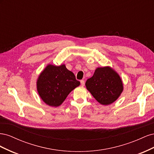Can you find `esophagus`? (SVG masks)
Masks as SVG:
<instances>
[{
	"label": "esophagus",
	"instance_id": "esophagus-1",
	"mask_svg": "<svg viewBox=\"0 0 154 154\" xmlns=\"http://www.w3.org/2000/svg\"><path fill=\"white\" fill-rule=\"evenodd\" d=\"M81 85H82V86H84L85 85V80H81Z\"/></svg>",
	"mask_w": 154,
	"mask_h": 154
}]
</instances>
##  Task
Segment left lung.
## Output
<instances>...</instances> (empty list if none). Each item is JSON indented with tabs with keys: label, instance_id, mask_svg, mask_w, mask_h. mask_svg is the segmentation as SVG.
I'll return each instance as SVG.
<instances>
[{
	"label": "left lung",
	"instance_id": "obj_1",
	"mask_svg": "<svg viewBox=\"0 0 154 154\" xmlns=\"http://www.w3.org/2000/svg\"><path fill=\"white\" fill-rule=\"evenodd\" d=\"M85 86L97 101L103 105L114 103L123 91L121 77L109 66L97 67L93 76L87 80Z\"/></svg>",
	"mask_w": 154,
	"mask_h": 154
}]
</instances>
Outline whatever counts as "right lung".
<instances>
[{"mask_svg":"<svg viewBox=\"0 0 154 154\" xmlns=\"http://www.w3.org/2000/svg\"><path fill=\"white\" fill-rule=\"evenodd\" d=\"M80 84L74 73L69 71L64 64L59 66L48 64L37 79L36 88L45 104L57 107Z\"/></svg>","mask_w":154,"mask_h":154,"instance_id":"add662e5","label":"right lung"}]
</instances>
